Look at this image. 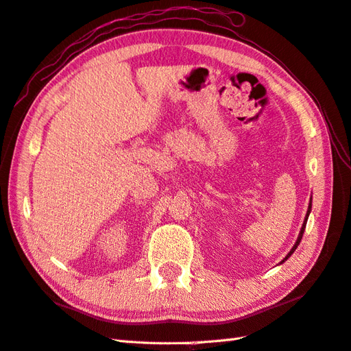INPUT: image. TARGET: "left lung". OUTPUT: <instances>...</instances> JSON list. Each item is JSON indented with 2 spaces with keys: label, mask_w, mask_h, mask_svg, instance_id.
Wrapping results in <instances>:
<instances>
[{
  "label": "left lung",
  "mask_w": 351,
  "mask_h": 351,
  "mask_svg": "<svg viewBox=\"0 0 351 351\" xmlns=\"http://www.w3.org/2000/svg\"><path fill=\"white\" fill-rule=\"evenodd\" d=\"M311 208H312V197H311V200H309V206H308V213H306V217H304V221H303V225H302V229H300V234H299V237H297V241H295V244L293 245V249H291L289 250V253H288V255L285 256V258H283L282 259V263H285V261L291 256V255H293V253L295 252V249H297V245H299L300 244V241H302V237H303V232H304V228H306V221H308V217H309V213H311ZM280 263V264H282Z\"/></svg>",
  "instance_id": "1"
}]
</instances>
